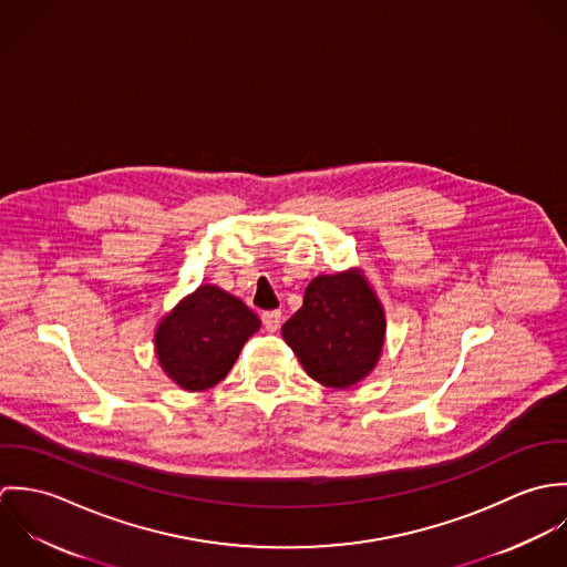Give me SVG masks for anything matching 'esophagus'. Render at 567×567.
Instances as JSON below:
<instances>
[{
	"label": "esophagus",
	"instance_id": "esophagus-1",
	"mask_svg": "<svg viewBox=\"0 0 567 567\" xmlns=\"http://www.w3.org/2000/svg\"><path fill=\"white\" fill-rule=\"evenodd\" d=\"M261 323L268 331H277L281 327V312L279 310H268L261 315Z\"/></svg>",
	"mask_w": 567,
	"mask_h": 567
}]
</instances>
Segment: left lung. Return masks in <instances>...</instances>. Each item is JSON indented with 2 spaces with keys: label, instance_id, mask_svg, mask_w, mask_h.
Instances as JSON below:
<instances>
[{
  "label": "left lung",
  "instance_id": "8db88e82",
  "mask_svg": "<svg viewBox=\"0 0 567 567\" xmlns=\"http://www.w3.org/2000/svg\"><path fill=\"white\" fill-rule=\"evenodd\" d=\"M384 327V310L367 281L342 272L312 279L301 310L281 333L312 380L347 389L375 367Z\"/></svg>",
  "mask_w": 567,
  "mask_h": 567
}]
</instances>
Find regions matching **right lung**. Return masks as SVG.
Instances as JSON below:
<instances>
[{
    "instance_id": "obj_1",
    "label": "right lung",
    "mask_w": 567,
    "mask_h": 567,
    "mask_svg": "<svg viewBox=\"0 0 567 567\" xmlns=\"http://www.w3.org/2000/svg\"><path fill=\"white\" fill-rule=\"evenodd\" d=\"M259 319L240 299L200 286L163 319L155 344L165 373L185 391H207L227 378Z\"/></svg>"
}]
</instances>
